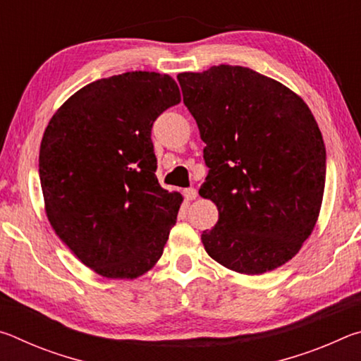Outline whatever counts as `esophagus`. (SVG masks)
Returning a JSON list of instances; mask_svg holds the SVG:
<instances>
[{
	"label": "esophagus",
	"mask_w": 361,
	"mask_h": 361,
	"mask_svg": "<svg viewBox=\"0 0 361 361\" xmlns=\"http://www.w3.org/2000/svg\"><path fill=\"white\" fill-rule=\"evenodd\" d=\"M183 195H185L186 200H194L197 197V189L195 188H186L185 191H183Z\"/></svg>",
	"instance_id": "1"
}]
</instances>
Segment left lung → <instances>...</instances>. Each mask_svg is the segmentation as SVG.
Masks as SVG:
<instances>
[{
	"mask_svg": "<svg viewBox=\"0 0 361 361\" xmlns=\"http://www.w3.org/2000/svg\"><path fill=\"white\" fill-rule=\"evenodd\" d=\"M197 122L209 167L199 194L216 204L205 252L258 276L285 264L312 232L326 178V149L309 106L245 66L176 76Z\"/></svg>",
	"mask_w": 361,
	"mask_h": 361,
	"instance_id": "1",
	"label": "left lung"
}]
</instances>
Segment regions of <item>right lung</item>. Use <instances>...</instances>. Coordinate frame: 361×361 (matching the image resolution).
Instances as JSON below:
<instances>
[{"instance_id":"add662e5","label":"right lung","mask_w":361,"mask_h":361,"mask_svg":"<svg viewBox=\"0 0 361 361\" xmlns=\"http://www.w3.org/2000/svg\"><path fill=\"white\" fill-rule=\"evenodd\" d=\"M172 78L149 71L99 79L46 127L39 180L56 234L106 279H135L161 258L183 197L161 188L154 121L178 105Z\"/></svg>"}]
</instances>
